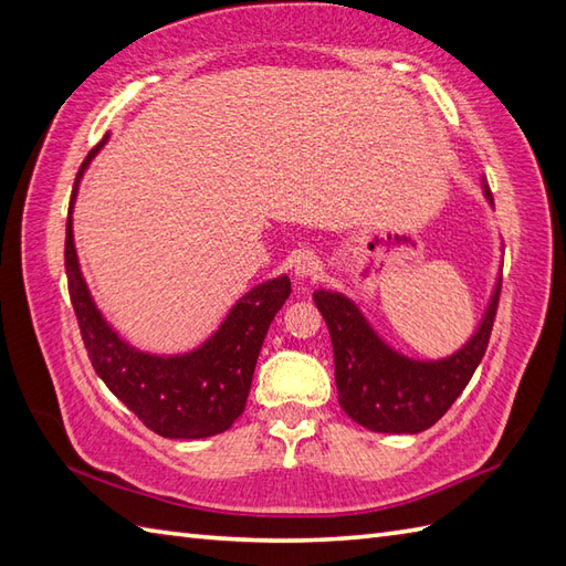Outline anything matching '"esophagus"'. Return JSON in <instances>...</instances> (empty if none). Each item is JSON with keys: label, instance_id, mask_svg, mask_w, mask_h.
Here are the masks:
<instances>
[{"label": "esophagus", "instance_id": "34e87169", "mask_svg": "<svg viewBox=\"0 0 566 566\" xmlns=\"http://www.w3.org/2000/svg\"><path fill=\"white\" fill-rule=\"evenodd\" d=\"M321 272V260L313 253H301L294 262V274L296 280H315Z\"/></svg>", "mask_w": 566, "mask_h": 566}]
</instances>
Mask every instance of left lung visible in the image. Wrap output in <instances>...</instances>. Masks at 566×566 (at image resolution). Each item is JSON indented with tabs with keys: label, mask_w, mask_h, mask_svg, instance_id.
Instances as JSON below:
<instances>
[{
	"label": "left lung",
	"mask_w": 566,
	"mask_h": 566,
	"mask_svg": "<svg viewBox=\"0 0 566 566\" xmlns=\"http://www.w3.org/2000/svg\"><path fill=\"white\" fill-rule=\"evenodd\" d=\"M484 200L494 205L482 182ZM502 272L494 282L475 333L443 359H412L392 349L349 296L331 289L313 292V301L327 323L335 354V384L339 407L354 422L380 433H419L437 424L488 349Z\"/></svg>",
	"instance_id": "left-lung-1"
}]
</instances>
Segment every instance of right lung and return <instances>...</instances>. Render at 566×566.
Here are the masks:
<instances>
[{"label":"right lung","mask_w":566,"mask_h":566,"mask_svg":"<svg viewBox=\"0 0 566 566\" xmlns=\"http://www.w3.org/2000/svg\"><path fill=\"white\" fill-rule=\"evenodd\" d=\"M105 139L78 168L67 217V241H64L70 296L91 366L113 396L159 437H214L227 431L245 410L258 354L274 315L292 294V282L286 274H280V277L255 284L251 292L235 301L217 331L190 352L151 354L129 345L103 318L91 296L82 268H78L72 231L78 182Z\"/></svg>","instance_id":"1"}]
</instances>
